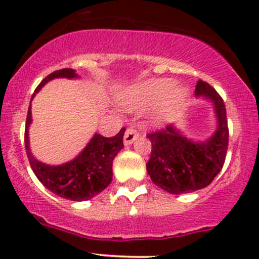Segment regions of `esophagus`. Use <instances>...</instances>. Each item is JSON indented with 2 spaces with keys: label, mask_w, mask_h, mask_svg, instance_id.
<instances>
[{
  "label": "esophagus",
  "mask_w": 259,
  "mask_h": 259,
  "mask_svg": "<svg viewBox=\"0 0 259 259\" xmlns=\"http://www.w3.org/2000/svg\"><path fill=\"white\" fill-rule=\"evenodd\" d=\"M139 137V130L137 129L135 126H130L127 127L126 132H125L124 135V144L125 145H130L137 140V138Z\"/></svg>",
  "instance_id": "obj_1"
}]
</instances>
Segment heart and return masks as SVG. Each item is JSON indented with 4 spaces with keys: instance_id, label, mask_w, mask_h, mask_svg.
Segmentation results:
<instances>
[{
    "instance_id": "heart-1",
    "label": "heart",
    "mask_w": 259,
    "mask_h": 259,
    "mask_svg": "<svg viewBox=\"0 0 259 259\" xmlns=\"http://www.w3.org/2000/svg\"><path fill=\"white\" fill-rule=\"evenodd\" d=\"M174 82L169 79L150 80L142 83L127 99V105L132 109H142L154 105L164 99V105H178L185 98V89L182 86L173 88Z\"/></svg>"
}]
</instances>
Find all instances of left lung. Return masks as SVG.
Instances as JSON below:
<instances>
[{"label": "left lung", "instance_id": "1", "mask_svg": "<svg viewBox=\"0 0 259 259\" xmlns=\"http://www.w3.org/2000/svg\"><path fill=\"white\" fill-rule=\"evenodd\" d=\"M195 95H204L215 106L218 129L209 140L192 142L179 134L173 125L146 134L151 143L146 170L154 184L171 194L192 193L208 187L226 161L229 129L223 99L203 80H198Z\"/></svg>", "mask_w": 259, "mask_h": 259}]
</instances>
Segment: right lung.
Wrapping results in <instances>:
<instances>
[{
    "label": "right lung",
    "mask_w": 259,
    "mask_h": 259,
    "mask_svg": "<svg viewBox=\"0 0 259 259\" xmlns=\"http://www.w3.org/2000/svg\"><path fill=\"white\" fill-rule=\"evenodd\" d=\"M75 70L65 67L56 70L48 75L36 88L35 95L44 85L55 77H76ZM32 95V98H33ZM31 122V104L26 117L25 127V146L28 161L37 179L55 193L66 199L75 202L89 200L103 192L113 179V160L116 154L124 146L125 127L113 138H105L100 134H95L82 153L70 163L62 165H46L36 160L28 146V125Z\"/></svg>",
    "instance_id": "add662e5"
}]
</instances>
